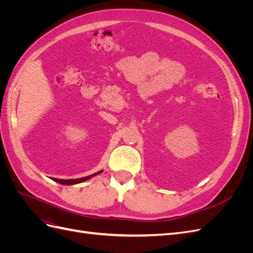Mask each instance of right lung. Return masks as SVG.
<instances>
[{"mask_svg":"<svg viewBox=\"0 0 253 253\" xmlns=\"http://www.w3.org/2000/svg\"><path fill=\"white\" fill-rule=\"evenodd\" d=\"M101 172H102V171H99V172H97V173H95V174H93V175L86 176V177H81V178H76V179H66V180H65V179H57V178H55L53 180L59 182V183H61V185H76V183H80V182H82V181H85V180L89 179L90 177H93V176L100 174Z\"/></svg>","mask_w":253,"mask_h":253,"instance_id":"1","label":"right lung"}]
</instances>
